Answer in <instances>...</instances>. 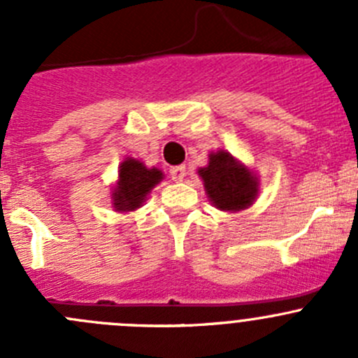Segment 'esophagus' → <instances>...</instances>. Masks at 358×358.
Masks as SVG:
<instances>
[{
	"mask_svg": "<svg viewBox=\"0 0 358 358\" xmlns=\"http://www.w3.org/2000/svg\"><path fill=\"white\" fill-rule=\"evenodd\" d=\"M169 175H171L173 182H183L187 176L185 166H175V168L169 169Z\"/></svg>",
	"mask_w": 358,
	"mask_h": 358,
	"instance_id": "esophagus-1",
	"label": "esophagus"
}]
</instances>
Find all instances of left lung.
<instances>
[{
    "label": "left lung",
    "instance_id": "1",
    "mask_svg": "<svg viewBox=\"0 0 358 358\" xmlns=\"http://www.w3.org/2000/svg\"><path fill=\"white\" fill-rule=\"evenodd\" d=\"M204 183L206 196L220 211H243L255 204L259 192V178L243 161L229 150L208 154V164L197 169Z\"/></svg>",
    "mask_w": 358,
    "mask_h": 358
}]
</instances>
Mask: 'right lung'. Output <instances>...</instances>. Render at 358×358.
Segmentation results:
<instances>
[{"mask_svg":"<svg viewBox=\"0 0 358 358\" xmlns=\"http://www.w3.org/2000/svg\"><path fill=\"white\" fill-rule=\"evenodd\" d=\"M164 173L152 166L147 168L140 159L126 157L119 164L117 180L112 187L110 204L114 211L129 213L142 208L150 190L161 183Z\"/></svg>","mask_w":358,"mask_h":358,"instance_id":"add662e5","label":"right lung"}]
</instances>
